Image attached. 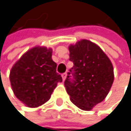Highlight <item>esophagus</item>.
Returning a JSON list of instances; mask_svg holds the SVG:
<instances>
[{"mask_svg": "<svg viewBox=\"0 0 131 131\" xmlns=\"http://www.w3.org/2000/svg\"><path fill=\"white\" fill-rule=\"evenodd\" d=\"M62 79H63V80L64 81L65 80H66V77H67V73H63V74H62Z\"/></svg>", "mask_w": 131, "mask_h": 131, "instance_id": "esophagus-1", "label": "esophagus"}]
</instances>
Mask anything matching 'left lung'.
I'll use <instances>...</instances> for the list:
<instances>
[{"label": "left lung", "instance_id": "left-lung-1", "mask_svg": "<svg viewBox=\"0 0 131 131\" xmlns=\"http://www.w3.org/2000/svg\"><path fill=\"white\" fill-rule=\"evenodd\" d=\"M70 60L74 66L73 82L69 75L64 82L72 103L83 111H91L103 101L114 82L111 61L96 43L81 40L68 46ZM68 74H70V72Z\"/></svg>", "mask_w": 131, "mask_h": 131}]
</instances>
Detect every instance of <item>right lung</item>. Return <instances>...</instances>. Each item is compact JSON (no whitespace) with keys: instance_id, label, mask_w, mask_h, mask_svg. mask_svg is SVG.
<instances>
[{"instance_id":"right-lung-1","label":"right lung","mask_w":131,"mask_h":131,"mask_svg":"<svg viewBox=\"0 0 131 131\" xmlns=\"http://www.w3.org/2000/svg\"><path fill=\"white\" fill-rule=\"evenodd\" d=\"M51 56V48L36 46L23 54L10 71L14 95L28 107H38L48 102L57 83L62 82Z\"/></svg>"}]
</instances>
